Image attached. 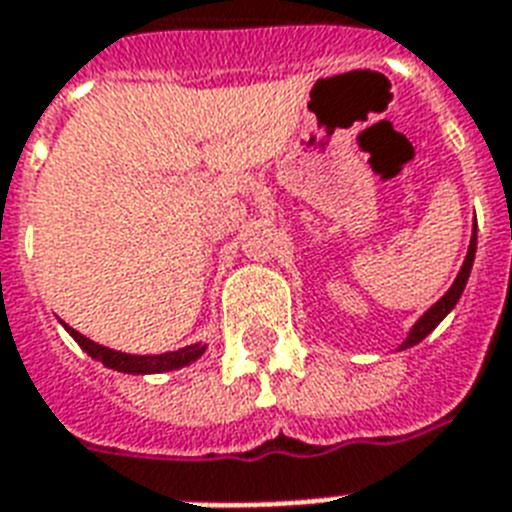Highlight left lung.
<instances>
[{"label": "left lung", "mask_w": 512, "mask_h": 512, "mask_svg": "<svg viewBox=\"0 0 512 512\" xmlns=\"http://www.w3.org/2000/svg\"><path fill=\"white\" fill-rule=\"evenodd\" d=\"M476 241H478V225H473V236H470V247H468V255H465V263H462L460 273H457V279H454V284L449 289H446V295L438 300V303H433L428 308V311L422 313L420 319H417V324H414L412 329H409V335H406V340L401 342V348L398 350H406L412 348V345H417V342H422L425 337L433 332V329L441 324V321L452 313V308L457 303H460L462 292H465V284H468L470 279V268H473V260H476Z\"/></svg>", "instance_id": "obj_1"}]
</instances>
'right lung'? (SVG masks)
Here are the masks:
<instances>
[{
	"mask_svg": "<svg viewBox=\"0 0 512 512\" xmlns=\"http://www.w3.org/2000/svg\"><path fill=\"white\" fill-rule=\"evenodd\" d=\"M63 327L68 329V335L79 342V348H82L87 356H92L95 361L108 366V369H114V372H124V374H159V372H172V369H183V366L193 364V361L207 350V345L193 342V345L170 350V353H156V356H132V353H122V350L98 345V342H92L90 337L79 335V332L68 327V324H63Z\"/></svg>",
	"mask_w": 512,
	"mask_h": 512,
	"instance_id": "right-lung-1",
	"label": "right lung"
}]
</instances>
